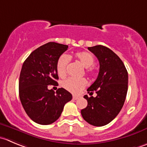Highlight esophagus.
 <instances>
[{
  "instance_id": "obj_1",
  "label": "esophagus",
  "mask_w": 147,
  "mask_h": 147,
  "mask_svg": "<svg viewBox=\"0 0 147 147\" xmlns=\"http://www.w3.org/2000/svg\"><path fill=\"white\" fill-rule=\"evenodd\" d=\"M79 98H80V96H78V95H73V96H72V99L73 100H78Z\"/></svg>"
}]
</instances>
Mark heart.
<instances>
[{"mask_svg": "<svg viewBox=\"0 0 147 147\" xmlns=\"http://www.w3.org/2000/svg\"><path fill=\"white\" fill-rule=\"evenodd\" d=\"M74 57L79 61L82 65L86 67V72L88 74H92L94 72V68L92 65H93L94 57L92 54L86 51L78 52L74 55ZM69 57L63 55L60 56L57 62V71L59 77L63 78L67 74V67ZM88 84L85 78H70L65 80L62 82V87L65 90L72 93H78L82 90L85 88Z\"/></svg>", "mask_w": 147, "mask_h": 147, "instance_id": "b5f03b06", "label": "heart"}]
</instances>
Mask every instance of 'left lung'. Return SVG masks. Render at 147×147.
I'll list each match as a JSON object with an SVG mask.
<instances>
[{
  "instance_id": "left-lung-1",
  "label": "left lung",
  "mask_w": 147,
  "mask_h": 147,
  "mask_svg": "<svg viewBox=\"0 0 147 147\" xmlns=\"http://www.w3.org/2000/svg\"><path fill=\"white\" fill-rule=\"evenodd\" d=\"M98 58L100 69L96 80L87 90L96 97L84 98L88 105L81 110L85 121L95 126H102L112 121L121 111L128 90V72L116 54L102 45L88 47Z\"/></svg>"
}]
</instances>
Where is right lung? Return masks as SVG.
Returning <instances> with one entry per match:
<instances>
[{
	"mask_svg": "<svg viewBox=\"0 0 147 147\" xmlns=\"http://www.w3.org/2000/svg\"><path fill=\"white\" fill-rule=\"evenodd\" d=\"M67 48V45L49 42L31 52L23 64L19 98L26 114L35 123L49 125L56 121L65 104L72 100V94L64 88L55 92L47 88L58 85L57 62Z\"/></svg>",
	"mask_w": 147,
	"mask_h": 147,
	"instance_id": "add662e5",
	"label": "right lung"
}]
</instances>
